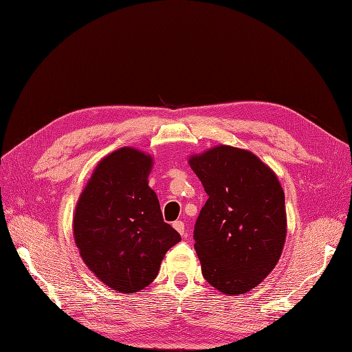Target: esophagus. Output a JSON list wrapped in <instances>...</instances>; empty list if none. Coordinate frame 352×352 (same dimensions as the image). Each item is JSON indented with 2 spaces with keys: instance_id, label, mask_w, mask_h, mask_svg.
<instances>
[{
  "instance_id": "obj_1",
  "label": "esophagus",
  "mask_w": 352,
  "mask_h": 352,
  "mask_svg": "<svg viewBox=\"0 0 352 352\" xmlns=\"http://www.w3.org/2000/svg\"><path fill=\"white\" fill-rule=\"evenodd\" d=\"M173 227H174L182 236H186V224H184L182 221H175V223H173Z\"/></svg>"
}]
</instances>
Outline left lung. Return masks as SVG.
Here are the masks:
<instances>
[{
  "label": "left lung",
  "instance_id": "left-lung-1",
  "mask_svg": "<svg viewBox=\"0 0 352 352\" xmlns=\"http://www.w3.org/2000/svg\"><path fill=\"white\" fill-rule=\"evenodd\" d=\"M208 195L194 228L201 271L210 285L239 295L278 263L285 236V197L275 173L255 154L217 145L191 155Z\"/></svg>",
  "mask_w": 352,
  "mask_h": 352
}]
</instances>
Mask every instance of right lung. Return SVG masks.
I'll return each instance as SVG.
<instances>
[{"instance_id": "add662e5", "label": "right lung", "mask_w": 352, "mask_h": 352, "mask_svg": "<svg viewBox=\"0 0 352 352\" xmlns=\"http://www.w3.org/2000/svg\"><path fill=\"white\" fill-rule=\"evenodd\" d=\"M151 168V155L135 148L111 153L96 166L74 212L82 261L101 283L125 294L150 285L165 252L181 241L148 186Z\"/></svg>"}]
</instances>
